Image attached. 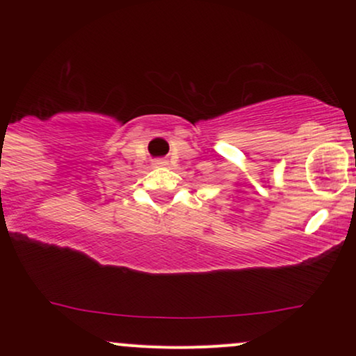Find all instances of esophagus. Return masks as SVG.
I'll use <instances>...</instances> for the list:
<instances>
[{
  "label": "esophagus",
  "instance_id": "34e87169",
  "mask_svg": "<svg viewBox=\"0 0 356 356\" xmlns=\"http://www.w3.org/2000/svg\"><path fill=\"white\" fill-rule=\"evenodd\" d=\"M165 164H167V162L164 161V159H157V161L154 162L155 167H162V165H165Z\"/></svg>",
  "mask_w": 356,
  "mask_h": 356
}]
</instances>
